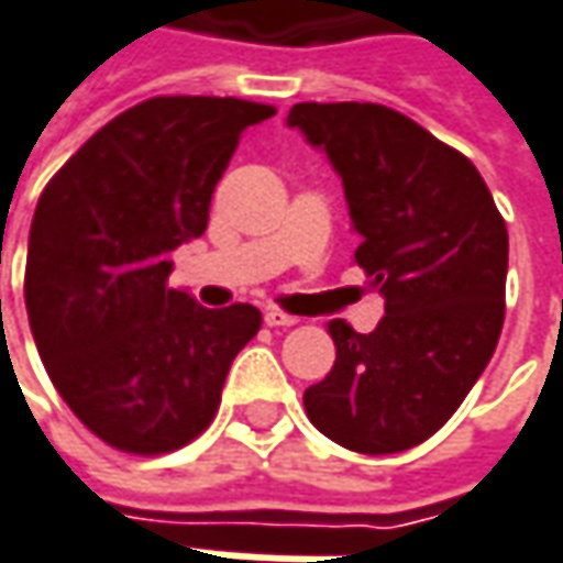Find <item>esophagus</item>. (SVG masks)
<instances>
[{
	"label": "esophagus",
	"mask_w": 563,
	"mask_h": 563,
	"mask_svg": "<svg viewBox=\"0 0 563 563\" xmlns=\"http://www.w3.org/2000/svg\"><path fill=\"white\" fill-rule=\"evenodd\" d=\"M263 319H266V325H269V329H288V325H297V316L282 313V310H266Z\"/></svg>",
	"instance_id": "34e87169"
}]
</instances>
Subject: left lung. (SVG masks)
Masks as SVG:
<instances>
[{
  "label": "left lung",
  "mask_w": 563,
  "mask_h": 563,
  "mask_svg": "<svg viewBox=\"0 0 563 563\" xmlns=\"http://www.w3.org/2000/svg\"><path fill=\"white\" fill-rule=\"evenodd\" d=\"M344 187L354 250L385 316L369 335L329 322L332 373L303 391L322 435L398 454L439 432L483 376L505 322L508 228L476 165L376 102L288 112Z\"/></svg>",
  "instance_id": "1"
}]
</instances>
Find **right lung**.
<instances>
[{"label":"right lung","mask_w":563,"mask_h":563,"mask_svg":"<svg viewBox=\"0 0 563 563\" xmlns=\"http://www.w3.org/2000/svg\"><path fill=\"white\" fill-rule=\"evenodd\" d=\"M272 106L156 97L77 150L33 212L24 300L46 373L75 417L128 454H165L212 422L228 366L260 332L250 303L206 310L168 288L200 238L250 124Z\"/></svg>","instance_id":"1"}]
</instances>
